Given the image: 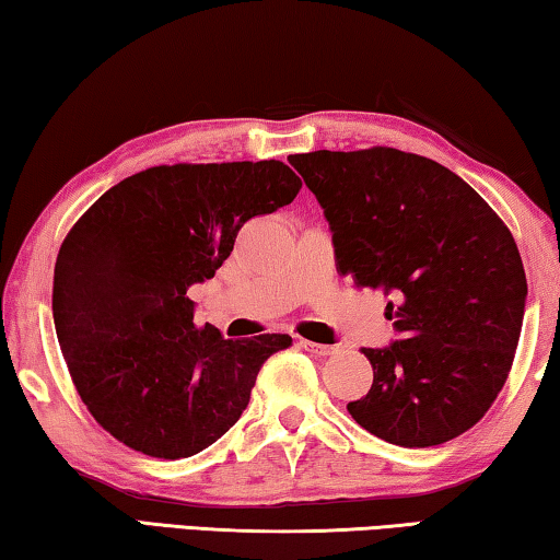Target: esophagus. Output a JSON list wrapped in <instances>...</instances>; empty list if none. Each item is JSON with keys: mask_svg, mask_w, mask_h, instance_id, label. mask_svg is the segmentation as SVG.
I'll return each instance as SVG.
<instances>
[{"mask_svg": "<svg viewBox=\"0 0 560 560\" xmlns=\"http://www.w3.org/2000/svg\"><path fill=\"white\" fill-rule=\"evenodd\" d=\"M299 346L303 348V350H308V353H314V355H334L336 353V346H326V343H314V340H306V338H301L299 340Z\"/></svg>", "mask_w": 560, "mask_h": 560, "instance_id": "obj_1", "label": "esophagus"}]
</instances>
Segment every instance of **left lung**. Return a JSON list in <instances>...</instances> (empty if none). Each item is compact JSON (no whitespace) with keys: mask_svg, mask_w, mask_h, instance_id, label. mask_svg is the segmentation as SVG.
<instances>
[{"mask_svg":"<svg viewBox=\"0 0 560 560\" xmlns=\"http://www.w3.org/2000/svg\"><path fill=\"white\" fill-rule=\"evenodd\" d=\"M324 207L336 267L393 301L397 340L373 365L353 420L400 447L474 428L504 387L524 324L526 273L514 236L459 175L395 148L291 155Z\"/></svg>","mask_w":560,"mask_h":560,"instance_id":"1","label":"left lung"}]
</instances>
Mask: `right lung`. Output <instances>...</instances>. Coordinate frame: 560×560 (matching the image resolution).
Here are the masks:
<instances>
[{"label": "right lung", "instance_id": "1", "mask_svg": "<svg viewBox=\"0 0 560 560\" xmlns=\"http://www.w3.org/2000/svg\"><path fill=\"white\" fill-rule=\"evenodd\" d=\"M281 160L158 165L120 179L71 226L54 269V324L71 381L103 430L158 459L202 452L240 420L287 334L224 338L195 324L236 232L293 202Z\"/></svg>", "mask_w": 560, "mask_h": 560}]
</instances>
